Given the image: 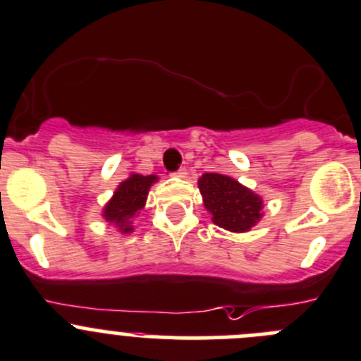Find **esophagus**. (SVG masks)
Masks as SVG:
<instances>
[{
	"mask_svg": "<svg viewBox=\"0 0 361 361\" xmlns=\"http://www.w3.org/2000/svg\"><path fill=\"white\" fill-rule=\"evenodd\" d=\"M173 176H176V178H187V169H185V167H181V169H178L176 173H173Z\"/></svg>",
	"mask_w": 361,
	"mask_h": 361,
	"instance_id": "obj_1",
	"label": "esophagus"
}]
</instances>
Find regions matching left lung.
Here are the masks:
<instances>
[{
	"label": "left lung",
	"mask_w": 361,
	"mask_h": 361,
	"mask_svg": "<svg viewBox=\"0 0 361 361\" xmlns=\"http://www.w3.org/2000/svg\"><path fill=\"white\" fill-rule=\"evenodd\" d=\"M197 185L204 208L210 212L212 221L217 226L244 233L262 219V197L233 178L207 173L197 180Z\"/></svg>",
	"instance_id": "8db88e82"
}]
</instances>
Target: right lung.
<instances>
[{
	"label": "right lung",
	"instance_id": "add662e5",
	"mask_svg": "<svg viewBox=\"0 0 361 361\" xmlns=\"http://www.w3.org/2000/svg\"><path fill=\"white\" fill-rule=\"evenodd\" d=\"M157 180L158 178L154 174H149V176L130 174L128 180L121 181V185L114 192L112 200L104 204V221L116 224L121 233H131L135 217L140 214L146 204L151 185Z\"/></svg>",
	"mask_w": 361,
	"mask_h": 361
}]
</instances>
